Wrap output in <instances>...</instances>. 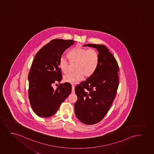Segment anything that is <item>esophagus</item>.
Segmentation results:
<instances>
[{"label":"esophagus","mask_w":154,"mask_h":154,"mask_svg":"<svg viewBox=\"0 0 154 154\" xmlns=\"http://www.w3.org/2000/svg\"><path fill=\"white\" fill-rule=\"evenodd\" d=\"M72 93H75V86H72Z\"/></svg>","instance_id":"34e87169"}]
</instances>
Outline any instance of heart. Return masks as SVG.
Instances as JSON below:
<instances>
[{
	"mask_svg": "<svg viewBox=\"0 0 154 154\" xmlns=\"http://www.w3.org/2000/svg\"><path fill=\"white\" fill-rule=\"evenodd\" d=\"M68 59L71 64L75 63V72L64 77V81L71 84H76L82 80L84 76L89 77L95 73L99 63V55L94 49L76 46L68 53ZM59 67L64 74L69 72V63L61 58L58 62Z\"/></svg>",
	"mask_w": 154,
	"mask_h": 154,
	"instance_id": "heart-1",
	"label": "heart"
}]
</instances>
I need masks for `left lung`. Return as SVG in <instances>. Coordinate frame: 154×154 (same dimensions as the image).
I'll list each match as a JSON object with an SVG mask.
<instances>
[{
    "label": "left lung",
    "instance_id": "8db88e82",
    "mask_svg": "<svg viewBox=\"0 0 154 154\" xmlns=\"http://www.w3.org/2000/svg\"><path fill=\"white\" fill-rule=\"evenodd\" d=\"M97 49L99 63L92 76L75 87L77 100L75 103L76 117L86 125L100 122L116 97L119 85V67L113 55L103 45L86 44Z\"/></svg>",
    "mask_w": 154,
    "mask_h": 154
}]
</instances>
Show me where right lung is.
Masks as SVG:
<instances>
[{"mask_svg": "<svg viewBox=\"0 0 154 154\" xmlns=\"http://www.w3.org/2000/svg\"><path fill=\"white\" fill-rule=\"evenodd\" d=\"M74 40L55 39L38 51L28 74V97L35 114L41 117L54 115L72 91L68 82L53 85L62 79L58 62L64 51L74 44Z\"/></svg>", "mask_w": 154, "mask_h": 154, "instance_id": "1", "label": "right lung"}]
</instances>
